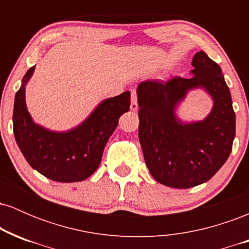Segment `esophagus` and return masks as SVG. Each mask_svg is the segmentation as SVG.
Returning <instances> with one entry per match:
<instances>
[{
	"label": "esophagus",
	"mask_w": 249,
	"mask_h": 249,
	"mask_svg": "<svg viewBox=\"0 0 249 249\" xmlns=\"http://www.w3.org/2000/svg\"><path fill=\"white\" fill-rule=\"evenodd\" d=\"M131 110L137 111L138 110V99H137V91L132 89L131 90Z\"/></svg>",
	"instance_id": "1"
}]
</instances>
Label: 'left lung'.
I'll return each instance as SVG.
<instances>
[{"label":"left lung","mask_w":249,"mask_h":249,"mask_svg":"<svg viewBox=\"0 0 249 249\" xmlns=\"http://www.w3.org/2000/svg\"><path fill=\"white\" fill-rule=\"evenodd\" d=\"M194 76L139 84V142L145 164L160 184L190 188L206 182L225 164L235 137V112L221 68L204 51L193 57ZM204 87L213 96V111L204 121L185 124L174 115L188 89Z\"/></svg>","instance_id":"8db88e82"}]
</instances>
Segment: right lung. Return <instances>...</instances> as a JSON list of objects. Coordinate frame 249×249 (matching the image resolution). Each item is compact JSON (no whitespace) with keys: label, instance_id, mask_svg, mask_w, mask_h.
<instances>
[{"label":"right lung","instance_id":"add662e5","mask_svg":"<svg viewBox=\"0 0 249 249\" xmlns=\"http://www.w3.org/2000/svg\"><path fill=\"white\" fill-rule=\"evenodd\" d=\"M35 67L27 71L14 103V134L19 150L37 172L53 181H83L102 160L103 151L118 125L119 117L130 110V92L108 98L82 123L68 132H53L33 122L25 107V84Z\"/></svg>","mask_w":249,"mask_h":249}]
</instances>
